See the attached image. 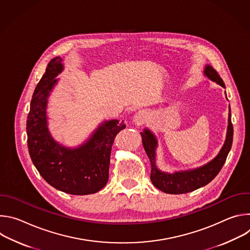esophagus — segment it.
Segmentation results:
<instances>
[{
	"label": "esophagus",
	"mask_w": 250,
	"mask_h": 250,
	"mask_svg": "<svg viewBox=\"0 0 250 250\" xmlns=\"http://www.w3.org/2000/svg\"><path fill=\"white\" fill-rule=\"evenodd\" d=\"M147 121V113L145 111H139L137 112L132 119V123L134 125H144L146 122Z\"/></svg>",
	"instance_id": "34e87169"
}]
</instances>
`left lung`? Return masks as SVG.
Wrapping results in <instances>:
<instances>
[{
    "label": "left lung",
    "instance_id": "obj_1",
    "mask_svg": "<svg viewBox=\"0 0 250 250\" xmlns=\"http://www.w3.org/2000/svg\"><path fill=\"white\" fill-rule=\"evenodd\" d=\"M204 75L210 81L217 83L218 85L226 89L223 79L210 65L207 64L205 66ZM140 135L142 138V145H144L145 150L150 160V179L152 184L157 189L167 194L176 195L189 193L208 184L219 174L226 162L228 154L231 148L233 136L230 106H229L228 129L223 147L215 158H212L208 163L197 168L183 171H175L173 173L161 171L156 164V148L158 146V141L155 134L150 129L145 128L142 132H140Z\"/></svg>",
    "mask_w": 250,
    "mask_h": 250
}]
</instances>
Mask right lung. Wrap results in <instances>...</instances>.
<instances>
[{"instance_id": "right-lung-1", "label": "right lung", "mask_w": 250, "mask_h": 250, "mask_svg": "<svg viewBox=\"0 0 250 250\" xmlns=\"http://www.w3.org/2000/svg\"><path fill=\"white\" fill-rule=\"evenodd\" d=\"M63 69L62 58L51 59L34 90L26 121L28 152L35 168L55 189L71 195L95 194L108 183L114 139L125 125L104 121L77 147L56 141L48 128L47 104Z\"/></svg>"}]
</instances>
